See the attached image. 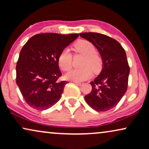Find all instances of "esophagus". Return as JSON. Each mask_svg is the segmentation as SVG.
<instances>
[{"instance_id": "1", "label": "esophagus", "mask_w": 149, "mask_h": 149, "mask_svg": "<svg viewBox=\"0 0 149 149\" xmlns=\"http://www.w3.org/2000/svg\"><path fill=\"white\" fill-rule=\"evenodd\" d=\"M73 83H76V84L78 85H82L83 84V83H82V82H78V81H73Z\"/></svg>"}]
</instances>
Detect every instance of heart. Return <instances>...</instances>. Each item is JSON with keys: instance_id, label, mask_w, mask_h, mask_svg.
<instances>
[{"instance_id": "heart-1", "label": "heart", "mask_w": 149, "mask_h": 149, "mask_svg": "<svg viewBox=\"0 0 149 149\" xmlns=\"http://www.w3.org/2000/svg\"><path fill=\"white\" fill-rule=\"evenodd\" d=\"M74 49L77 53L85 56L80 69H72L66 73V79L74 81H83L91 78L93 72H97L101 68V58L96 53L93 43L87 40H79L75 43ZM58 64L62 70H70L72 64V54L68 49L62 50L58 56Z\"/></svg>"}]
</instances>
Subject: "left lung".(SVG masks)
<instances>
[{
	"instance_id": "left-lung-1",
	"label": "left lung",
	"mask_w": 149,
	"mask_h": 149,
	"mask_svg": "<svg viewBox=\"0 0 149 149\" xmlns=\"http://www.w3.org/2000/svg\"><path fill=\"white\" fill-rule=\"evenodd\" d=\"M93 44L102 59L101 72L90 83L92 90L85 96L95 111H107L117 105L127 89L130 66L126 53L117 40L96 32L81 33Z\"/></svg>"
}]
</instances>
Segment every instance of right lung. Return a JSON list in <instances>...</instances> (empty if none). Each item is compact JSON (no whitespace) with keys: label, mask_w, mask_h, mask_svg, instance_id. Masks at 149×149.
<instances>
[{"label":"right lung","mask_w":149,"mask_h":149,"mask_svg":"<svg viewBox=\"0 0 149 149\" xmlns=\"http://www.w3.org/2000/svg\"><path fill=\"white\" fill-rule=\"evenodd\" d=\"M79 34H36L22 47L16 65V83L26 102L38 111L60 100L68 81H58L62 72L58 56Z\"/></svg>","instance_id":"obj_1"}]
</instances>
